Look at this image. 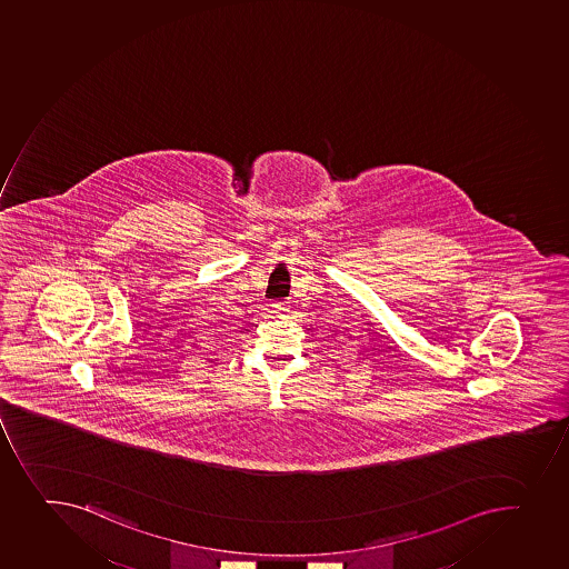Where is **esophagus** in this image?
Wrapping results in <instances>:
<instances>
[{"label": "esophagus", "instance_id": "1", "mask_svg": "<svg viewBox=\"0 0 569 569\" xmlns=\"http://www.w3.org/2000/svg\"><path fill=\"white\" fill-rule=\"evenodd\" d=\"M271 307H273V312L279 316H288V312H290V303L288 301H276Z\"/></svg>", "mask_w": 569, "mask_h": 569}]
</instances>
